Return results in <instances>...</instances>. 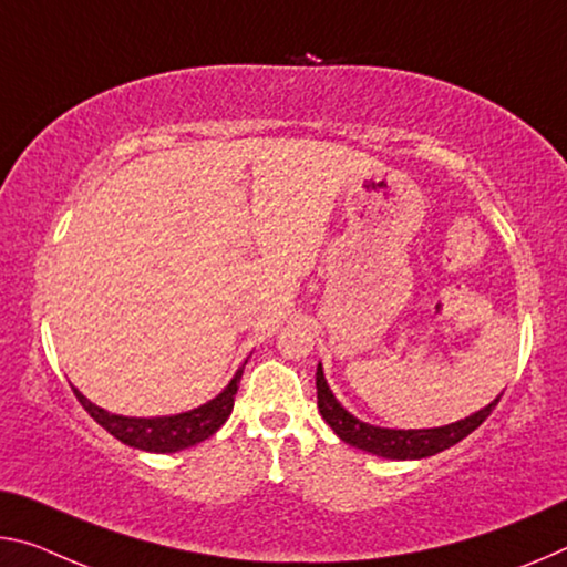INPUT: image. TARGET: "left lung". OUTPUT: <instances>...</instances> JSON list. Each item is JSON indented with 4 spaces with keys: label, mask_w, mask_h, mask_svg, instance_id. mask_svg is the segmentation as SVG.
Masks as SVG:
<instances>
[{
    "label": "left lung",
    "mask_w": 567,
    "mask_h": 567,
    "mask_svg": "<svg viewBox=\"0 0 567 567\" xmlns=\"http://www.w3.org/2000/svg\"><path fill=\"white\" fill-rule=\"evenodd\" d=\"M316 385H318L320 416L326 419V424L336 431L346 444L363 449L368 454L383 456V460H396V462L424 460V456H434L449 446L460 444L464 436H470L474 429L482 426V421L489 416L502 396L499 393L497 399L487 403L484 409L474 411L472 416L454 421V424H446V426L385 429V426H373V424H365L361 419H355L353 413H350L343 403L336 399V393L330 391V385L326 381V373H322V363H318Z\"/></svg>",
    "instance_id": "left-lung-1"
}]
</instances>
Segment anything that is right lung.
<instances>
[{"instance_id":"right-lung-1","label":"right lung","mask_w":567,"mask_h":567,"mask_svg":"<svg viewBox=\"0 0 567 567\" xmlns=\"http://www.w3.org/2000/svg\"><path fill=\"white\" fill-rule=\"evenodd\" d=\"M245 365L247 361L239 365L235 379L224 385V391L217 393L212 401H206L192 411L174 413V416H154V419L118 416V413H111L101 406H95V403L85 399L75 385L73 391L90 416H93L97 424L107 431V434L118 439V442L151 454H174V452H182V449L196 446L199 442H204V439H209L214 431L221 429L224 421L229 419L231 409H235V393L239 389L237 383L241 379Z\"/></svg>"}]
</instances>
